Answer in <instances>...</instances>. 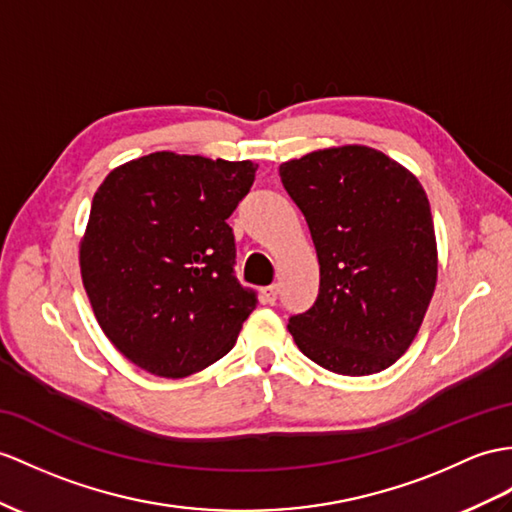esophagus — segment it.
I'll return each mask as SVG.
<instances>
[{
  "label": "esophagus",
  "instance_id": "34e87169",
  "mask_svg": "<svg viewBox=\"0 0 512 512\" xmlns=\"http://www.w3.org/2000/svg\"><path fill=\"white\" fill-rule=\"evenodd\" d=\"M260 299H263L265 304H276V299H278V284L265 286V289L260 291Z\"/></svg>",
  "mask_w": 512,
  "mask_h": 512
}]
</instances>
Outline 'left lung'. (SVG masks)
Listing matches in <instances>:
<instances>
[{
	"label": "left lung",
	"instance_id": "8db88e82",
	"mask_svg": "<svg viewBox=\"0 0 512 512\" xmlns=\"http://www.w3.org/2000/svg\"><path fill=\"white\" fill-rule=\"evenodd\" d=\"M319 258V295L289 319L299 352L341 376L391 367L417 336L436 286L430 202L400 162L365 145L282 162Z\"/></svg>",
	"mask_w": 512,
	"mask_h": 512
}]
</instances>
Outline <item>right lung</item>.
Masks as SVG:
<instances>
[{"mask_svg": "<svg viewBox=\"0 0 512 512\" xmlns=\"http://www.w3.org/2000/svg\"><path fill=\"white\" fill-rule=\"evenodd\" d=\"M256 169L154 152L112 169L97 189L82 282L97 323L136 367L186 378L234 347L258 299L234 276L228 217Z\"/></svg>", "mask_w": 512, "mask_h": 512, "instance_id": "1", "label": "right lung"}]
</instances>
